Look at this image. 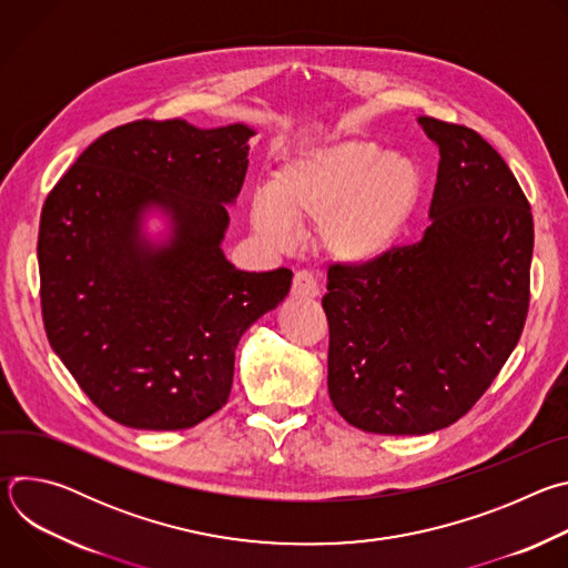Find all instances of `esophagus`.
Returning <instances> with one entry per match:
<instances>
[{
  "mask_svg": "<svg viewBox=\"0 0 568 568\" xmlns=\"http://www.w3.org/2000/svg\"><path fill=\"white\" fill-rule=\"evenodd\" d=\"M292 296H294V298H314V296H318L316 278H314L307 270H301V272L294 274Z\"/></svg>",
  "mask_w": 568,
  "mask_h": 568,
  "instance_id": "1",
  "label": "esophagus"
}]
</instances>
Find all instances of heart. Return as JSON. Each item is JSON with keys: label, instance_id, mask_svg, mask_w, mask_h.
Masks as SVG:
<instances>
[{"label": "heart", "instance_id": "b5f03b06", "mask_svg": "<svg viewBox=\"0 0 568 568\" xmlns=\"http://www.w3.org/2000/svg\"><path fill=\"white\" fill-rule=\"evenodd\" d=\"M252 200V222L278 247L296 240L294 222L318 224L323 252L342 265H371L399 242L414 217L425 175L416 159L375 141L346 139L310 150Z\"/></svg>", "mask_w": 568, "mask_h": 568}]
</instances>
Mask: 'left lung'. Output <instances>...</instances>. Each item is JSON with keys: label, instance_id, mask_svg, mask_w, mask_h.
<instances>
[{"label": "left lung", "instance_id": "1", "mask_svg": "<svg viewBox=\"0 0 568 568\" xmlns=\"http://www.w3.org/2000/svg\"><path fill=\"white\" fill-rule=\"evenodd\" d=\"M440 161L425 235L371 265H331L333 407L368 434L465 416L515 351L530 301L532 213L478 132L418 116Z\"/></svg>", "mask_w": 568, "mask_h": 568}]
</instances>
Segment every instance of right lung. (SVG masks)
<instances>
[{
  "instance_id": "right-lung-1",
  "label": "right lung",
  "mask_w": 568,
  "mask_h": 568,
  "mask_svg": "<svg viewBox=\"0 0 568 568\" xmlns=\"http://www.w3.org/2000/svg\"><path fill=\"white\" fill-rule=\"evenodd\" d=\"M245 123L134 121L99 136L49 193L38 235L51 348L112 420L189 429L222 409L240 337L292 272L235 270L222 240L250 166ZM159 212L166 241L142 224Z\"/></svg>"
}]
</instances>
